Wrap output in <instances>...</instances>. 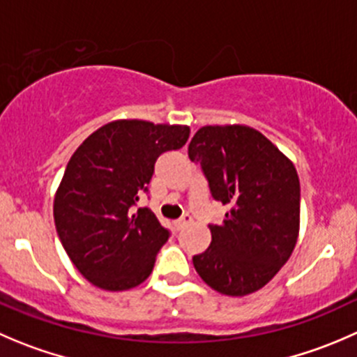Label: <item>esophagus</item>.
I'll return each instance as SVG.
<instances>
[{
	"label": "esophagus",
	"mask_w": 357,
	"mask_h": 357,
	"mask_svg": "<svg viewBox=\"0 0 357 357\" xmlns=\"http://www.w3.org/2000/svg\"><path fill=\"white\" fill-rule=\"evenodd\" d=\"M192 216H190V214H185V216L183 218H179V220H176L174 221V225H176V228H178V230H181V228H185V227H188L190 223H192Z\"/></svg>",
	"instance_id": "esophagus-1"
}]
</instances>
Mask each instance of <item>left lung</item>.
<instances>
[{
    "instance_id": "1",
    "label": "left lung",
    "mask_w": 357,
    "mask_h": 357,
    "mask_svg": "<svg viewBox=\"0 0 357 357\" xmlns=\"http://www.w3.org/2000/svg\"><path fill=\"white\" fill-rule=\"evenodd\" d=\"M211 195L230 207L209 225L211 245L193 266L214 291L244 296L261 289L291 256L300 230L295 165L261 132L245 126H206L190 141Z\"/></svg>"
}]
</instances>
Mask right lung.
<instances>
[{"label":"right lung","mask_w":357,"mask_h":357,"mask_svg":"<svg viewBox=\"0 0 357 357\" xmlns=\"http://www.w3.org/2000/svg\"><path fill=\"white\" fill-rule=\"evenodd\" d=\"M186 126L116 120L86 137L54 199L62 248L79 274L108 291L139 286L171 231L148 207L134 211L165 151L185 146Z\"/></svg>","instance_id":"right-lung-1"}]
</instances>
